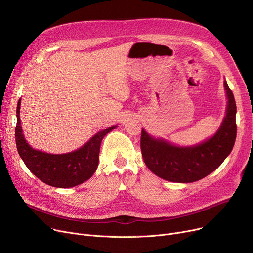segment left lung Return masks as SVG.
I'll list each match as a JSON object with an SVG mask.
<instances>
[{
    "label": "left lung",
    "mask_w": 253,
    "mask_h": 253,
    "mask_svg": "<svg viewBox=\"0 0 253 253\" xmlns=\"http://www.w3.org/2000/svg\"><path fill=\"white\" fill-rule=\"evenodd\" d=\"M223 85L228 98L227 111L219 129L207 140L192 147H177L141 130L142 158L154 174L168 181L194 182L216 170L230 155L237 135V108L227 81Z\"/></svg>",
    "instance_id": "left-lung-1"
}]
</instances>
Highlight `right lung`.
Here are the masks:
<instances>
[{
    "mask_svg": "<svg viewBox=\"0 0 253 253\" xmlns=\"http://www.w3.org/2000/svg\"><path fill=\"white\" fill-rule=\"evenodd\" d=\"M20 101L19 99L16 111V147L25 166L35 176L51 187L73 188L94 174L98 166L101 140L109 132L117 128V125L97 132L79 150L66 154H48L33 149L24 139L19 117Z\"/></svg>",
    "mask_w": 253,
    "mask_h": 253,
    "instance_id": "obj_1",
    "label": "right lung"
}]
</instances>
